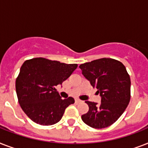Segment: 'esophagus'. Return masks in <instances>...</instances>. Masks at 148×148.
<instances>
[{
	"mask_svg": "<svg viewBox=\"0 0 148 148\" xmlns=\"http://www.w3.org/2000/svg\"><path fill=\"white\" fill-rule=\"evenodd\" d=\"M81 102V100H79V99H75V103H78Z\"/></svg>",
	"mask_w": 148,
	"mask_h": 148,
	"instance_id": "obj_1",
	"label": "esophagus"
}]
</instances>
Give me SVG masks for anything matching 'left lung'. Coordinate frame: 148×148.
I'll use <instances>...</instances> for the list:
<instances>
[{"label":"left lung","instance_id":"8db88e82","mask_svg":"<svg viewBox=\"0 0 148 148\" xmlns=\"http://www.w3.org/2000/svg\"><path fill=\"white\" fill-rule=\"evenodd\" d=\"M82 74L97 89L100 103L85 101L89 110L81 116L87 125L101 129L114 124L128 105L131 79L124 65L111 58H101L79 66Z\"/></svg>","mask_w":148,"mask_h":148}]
</instances>
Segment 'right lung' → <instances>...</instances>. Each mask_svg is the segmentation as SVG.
<instances>
[{
	"label": "right lung",
	"instance_id": "1",
	"mask_svg": "<svg viewBox=\"0 0 148 148\" xmlns=\"http://www.w3.org/2000/svg\"><path fill=\"white\" fill-rule=\"evenodd\" d=\"M77 67V64L43 58L24 61L16 80V92L22 110L31 121L47 126L60 121L74 99H61L56 86L61 85Z\"/></svg>",
	"mask_w": 148,
	"mask_h": 148
}]
</instances>
